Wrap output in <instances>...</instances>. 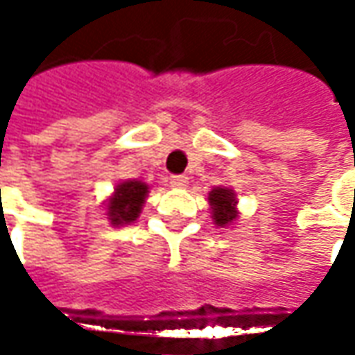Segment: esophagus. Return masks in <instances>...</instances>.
Returning a JSON list of instances; mask_svg holds the SVG:
<instances>
[{
  "instance_id": "1",
  "label": "esophagus",
  "mask_w": 355,
  "mask_h": 355,
  "mask_svg": "<svg viewBox=\"0 0 355 355\" xmlns=\"http://www.w3.org/2000/svg\"><path fill=\"white\" fill-rule=\"evenodd\" d=\"M170 184L173 185V187H185V185H187V175H184V173H180V175H171Z\"/></svg>"
}]
</instances>
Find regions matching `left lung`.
Segmentation results:
<instances>
[{"label": "left lung", "instance_id": "left-lung-1", "mask_svg": "<svg viewBox=\"0 0 355 355\" xmlns=\"http://www.w3.org/2000/svg\"><path fill=\"white\" fill-rule=\"evenodd\" d=\"M209 203H211L213 219L217 225L225 227L237 219V209H235L237 199H235V193L231 189H225V187L213 189L209 193Z\"/></svg>", "mask_w": 355, "mask_h": 355}]
</instances>
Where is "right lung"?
Wrapping results in <instances>:
<instances>
[{
	"label": "right lung",
	"mask_w": 355,
	"mask_h": 355,
	"mask_svg": "<svg viewBox=\"0 0 355 355\" xmlns=\"http://www.w3.org/2000/svg\"><path fill=\"white\" fill-rule=\"evenodd\" d=\"M148 193V185L132 180L124 184L116 185L114 198L108 203V217L114 225H124L130 221H136V217L140 215L144 199Z\"/></svg>",
	"instance_id": "obj_1"
}]
</instances>
